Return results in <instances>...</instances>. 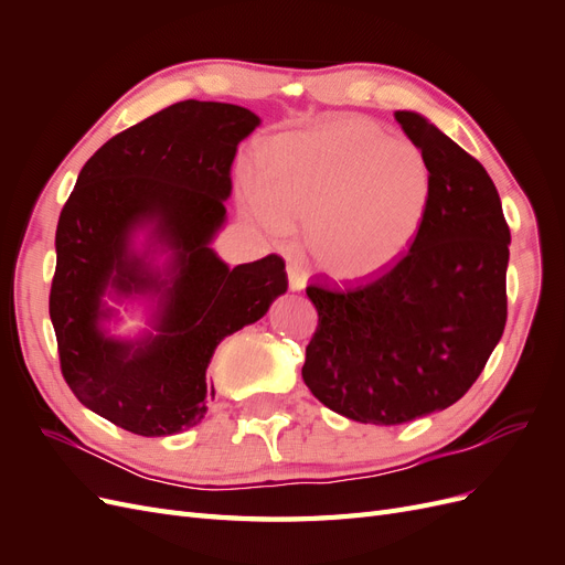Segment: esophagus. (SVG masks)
I'll return each mask as SVG.
<instances>
[{
	"label": "esophagus",
	"instance_id": "esophagus-1",
	"mask_svg": "<svg viewBox=\"0 0 565 565\" xmlns=\"http://www.w3.org/2000/svg\"><path fill=\"white\" fill-rule=\"evenodd\" d=\"M287 280H289V289H292V292H299V289L306 287V270L297 262H289L287 264Z\"/></svg>",
	"mask_w": 565,
	"mask_h": 565
}]
</instances>
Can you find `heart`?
Returning a JSON list of instances; mask_svg holds the SVG:
<instances>
[{"instance_id": "obj_1", "label": "heart", "mask_w": 565, "mask_h": 565, "mask_svg": "<svg viewBox=\"0 0 565 565\" xmlns=\"http://www.w3.org/2000/svg\"><path fill=\"white\" fill-rule=\"evenodd\" d=\"M434 202L426 152L361 117L282 134L262 152L245 210L273 235L306 221L313 262L339 280L380 276L413 249Z\"/></svg>"}]
</instances>
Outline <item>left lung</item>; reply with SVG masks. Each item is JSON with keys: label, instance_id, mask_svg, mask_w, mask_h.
<instances>
[{"label": "left lung", "instance_id": "left-lung-1", "mask_svg": "<svg viewBox=\"0 0 565 565\" xmlns=\"http://www.w3.org/2000/svg\"><path fill=\"white\" fill-rule=\"evenodd\" d=\"M429 158L434 202L419 241L380 276L311 282L318 328L301 377L334 413L393 426L457 403L507 322L511 233L483 164L429 119L396 110Z\"/></svg>", "mask_w": 565, "mask_h": 565}]
</instances>
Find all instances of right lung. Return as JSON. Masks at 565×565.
I'll use <instances>...</instances> for the list:
<instances>
[{
    "instance_id": "1",
    "label": "right lung",
    "mask_w": 565,
    "mask_h": 565,
    "mask_svg": "<svg viewBox=\"0 0 565 565\" xmlns=\"http://www.w3.org/2000/svg\"><path fill=\"white\" fill-rule=\"evenodd\" d=\"M256 127L247 108L181 100L100 146L61 212L49 316L63 380L84 407L136 436L195 426L214 398L207 367L221 339L287 289L278 254L228 268L210 247L226 218L237 143ZM146 225L151 246L173 252L162 271L130 249ZM108 286L160 296L159 334L122 342L100 331Z\"/></svg>"
}]
</instances>
